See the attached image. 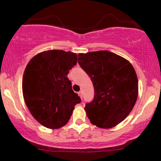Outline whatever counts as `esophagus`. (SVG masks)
Returning a JSON list of instances; mask_svg holds the SVG:
<instances>
[{
  "mask_svg": "<svg viewBox=\"0 0 161 161\" xmlns=\"http://www.w3.org/2000/svg\"><path fill=\"white\" fill-rule=\"evenodd\" d=\"M78 94H79V96L80 97V98L82 99V91H79V92H78Z\"/></svg>",
  "mask_w": 161,
  "mask_h": 161,
  "instance_id": "obj_1",
  "label": "esophagus"
}]
</instances>
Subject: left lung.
Masks as SVG:
<instances>
[{
  "mask_svg": "<svg viewBox=\"0 0 161 161\" xmlns=\"http://www.w3.org/2000/svg\"><path fill=\"white\" fill-rule=\"evenodd\" d=\"M78 62L94 87L93 100L85 108L90 122L102 129L114 127L125 119L137 100L139 82L134 68L108 50L79 53Z\"/></svg>",
  "mask_w": 161,
  "mask_h": 161,
  "instance_id": "obj_1",
  "label": "left lung"
}]
</instances>
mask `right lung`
Wrapping results in <instances>:
<instances>
[{"label": "right lung", "instance_id": "right-lung-1", "mask_svg": "<svg viewBox=\"0 0 161 161\" xmlns=\"http://www.w3.org/2000/svg\"><path fill=\"white\" fill-rule=\"evenodd\" d=\"M76 64V53L51 50L36 54L27 64L22 79L24 100L31 114L44 127L65 125L81 102L67 77Z\"/></svg>", "mask_w": 161, "mask_h": 161}]
</instances>
